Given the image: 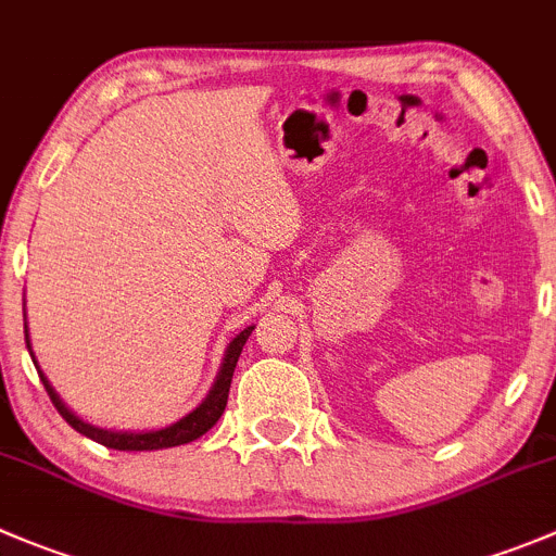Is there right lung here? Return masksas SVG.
Here are the masks:
<instances>
[{
	"instance_id": "right-lung-1",
	"label": "right lung",
	"mask_w": 556,
	"mask_h": 556,
	"mask_svg": "<svg viewBox=\"0 0 556 556\" xmlns=\"http://www.w3.org/2000/svg\"><path fill=\"white\" fill-rule=\"evenodd\" d=\"M252 328L255 326H247L244 331H241L239 337L228 344L223 366H219V375H217V380H214L208 396L203 399V402L198 404L192 413H187L185 418H179V421L170 424V427H165V429H154V432H111V429H100V427H91V424L80 421L73 409L64 407V402L59 399V393L53 391V386L48 382V377L42 375L40 366H37L35 355H31L29 331H26V326H24V333H26V348H29L31 361H35V366H37V375H40V380H42V386H46L48 396H51L53 407L59 409V415H62L64 421H67L75 432H80L84 438L94 440V443L105 445V448H113V451H163V448H176V445H185V443H192V440L203 438V434H206L208 429L219 421V415L225 413V404H228V391H230V380H233L236 361H239V355H241V350H244L247 339H250Z\"/></svg>"
}]
</instances>
